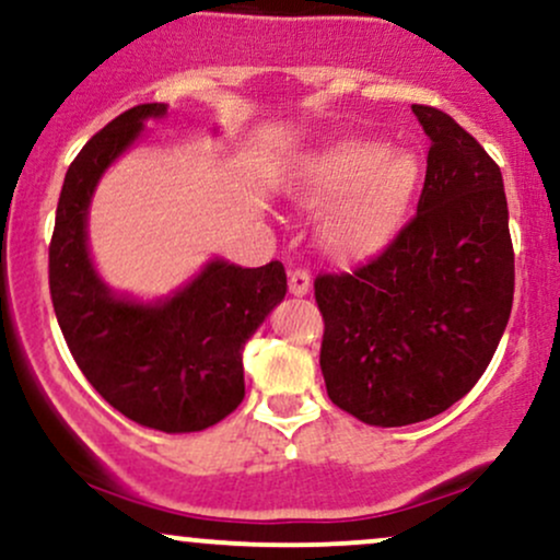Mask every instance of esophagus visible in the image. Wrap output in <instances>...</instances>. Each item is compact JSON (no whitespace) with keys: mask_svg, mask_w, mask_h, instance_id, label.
I'll use <instances>...</instances> for the list:
<instances>
[{"mask_svg":"<svg viewBox=\"0 0 560 560\" xmlns=\"http://www.w3.org/2000/svg\"><path fill=\"white\" fill-rule=\"evenodd\" d=\"M289 292H292L294 298H305V294L311 292V271H307V268H294V271H289Z\"/></svg>","mask_w":560,"mask_h":560,"instance_id":"esophagus-1","label":"esophagus"}]
</instances>
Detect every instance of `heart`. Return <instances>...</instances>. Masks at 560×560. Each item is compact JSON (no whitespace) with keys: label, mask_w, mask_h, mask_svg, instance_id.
Segmentation results:
<instances>
[{"label":"heart","mask_w":560,"mask_h":560,"mask_svg":"<svg viewBox=\"0 0 560 560\" xmlns=\"http://www.w3.org/2000/svg\"><path fill=\"white\" fill-rule=\"evenodd\" d=\"M419 184V163L408 152L387 155L376 141L350 139L318 155L307 168V195H342L326 215L324 244L334 253H363L400 221Z\"/></svg>","instance_id":"heart-1"}]
</instances>
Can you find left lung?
Returning <instances> with one entry per match:
<instances>
[{"label": "left lung", "instance_id": "1", "mask_svg": "<svg viewBox=\"0 0 560 560\" xmlns=\"http://www.w3.org/2000/svg\"><path fill=\"white\" fill-rule=\"evenodd\" d=\"M413 113L432 139L416 215L371 260L313 281L326 392L369 427H408L458 402L490 365L513 305L498 163L447 113Z\"/></svg>", "mask_w": 560, "mask_h": 560}]
</instances>
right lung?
<instances>
[{
	"instance_id": "1",
	"label": "right lung",
	"mask_w": 560,
	"mask_h": 560,
	"mask_svg": "<svg viewBox=\"0 0 560 560\" xmlns=\"http://www.w3.org/2000/svg\"><path fill=\"white\" fill-rule=\"evenodd\" d=\"M163 102L120 113L83 144L62 182L49 242V294L70 355L126 419L165 434L202 432L244 397L242 350L287 294L279 260L240 268L213 260L173 298H115L86 249L89 199L102 173L137 141Z\"/></svg>"
}]
</instances>
